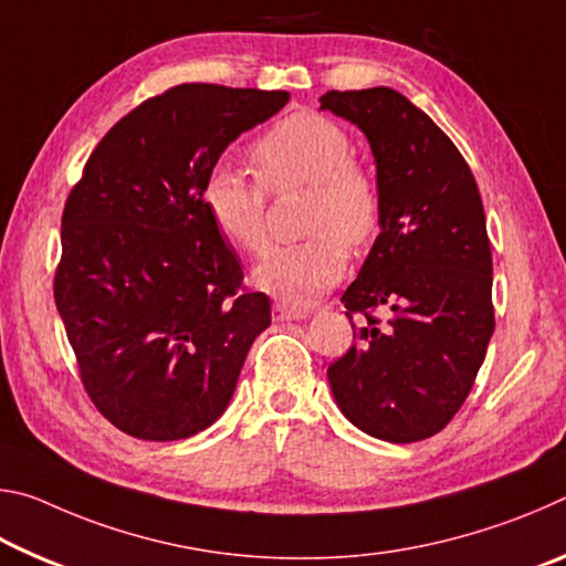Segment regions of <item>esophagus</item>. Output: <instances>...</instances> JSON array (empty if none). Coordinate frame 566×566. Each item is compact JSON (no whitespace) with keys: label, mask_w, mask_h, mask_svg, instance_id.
Masks as SVG:
<instances>
[{"label":"esophagus","mask_w":566,"mask_h":566,"mask_svg":"<svg viewBox=\"0 0 566 566\" xmlns=\"http://www.w3.org/2000/svg\"><path fill=\"white\" fill-rule=\"evenodd\" d=\"M310 310H302V306H290L284 302H276L272 306V317L274 322H290V319H304Z\"/></svg>","instance_id":"esophagus-1"}]
</instances>
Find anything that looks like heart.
<instances>
[{"mask_svg":"<svg viewBox=\"0 0 566 566\" xmlns=\"http://www.w3.org/2000/svg\"><path fill=\"white\" fill-rule=\"evenodd\" d=\"M256 181L232 167L209 171L202 202L209 219L239 252L266 247V191L306 187L302 232L310 237L266 252L252 280L290 304H310L342 280L347 247L369 244L381 224V191L352 157V139L337 122L294 114L252 147Z\"/></svg>","mask_w":566,"mask_h":566,"instance_id":"1","label":"heart"}]
</instances>
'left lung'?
<instances>
[{
  "label": "left lung",
  "mask_w": 566,
  "mask_h": 566,
  "mask_svg": "<svg viewBox=\"0 0 566 566\" xmlns=\"http://www.w3.org/2000/svg\"><path fill=\"white\" fill-rule=\"evenodd\" d=\"M319 102L367 134L381 191V232L342 294L349 322H367L329 364L332 395L361 432L419 442L464 405L494 332L482 197L454 142L405 94L332 90Z\"/></svg>",
  "instance_id": "obj_1"
}]
</instances>
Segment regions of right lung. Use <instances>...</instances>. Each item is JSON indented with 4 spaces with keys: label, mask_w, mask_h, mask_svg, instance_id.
I'll return each instance as SVG.
<instances>
[{
    "label": "right lung",
    "mask_w": 566,
    "mask_h": 566,
    "mask_svg": "<svg viewBox=\"0 0 566 566\" xmlns=\"http://www.w3.org/2000/svg\"><path fill=\"white\" fill-rule=\"evenodd\" d=\"M286 92L179 84L114 124L62 214L54 302L94 407L124 434L175 442L227 409L272 306L209 219L222 151Z\"/></svg>",
    "instance_id": "obj_1"
}]
</instances>
